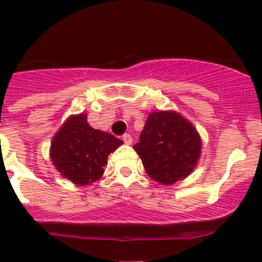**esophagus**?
Listing matches in <instances>:
<instances>
[{
  "mask_svg": "<svg viewBox=\"0 0 262 262\" xmlns=\"http://www.w3.org/2000/svg\"><path fill=\"white\" fill-rule=\"evenodd\" d=\"M122 141H124L126 145H130L132 141H133V138H132L130 135H127V133H125V135L122 136Z\"/></svg>",
  "mask_w": 262,
  "mask_h": 262,
  "instance_id": "1",
  "label": "esophagus"
}]
</instances>
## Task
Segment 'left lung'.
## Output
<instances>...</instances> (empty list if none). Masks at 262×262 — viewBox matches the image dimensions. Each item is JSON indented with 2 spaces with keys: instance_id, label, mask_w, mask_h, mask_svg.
<instances>
[{
  "instance_id": "8db88e82",
  "label": "left lung",
  "mask_w": 262,
  "mask_h": 262,
  "mask_svg": "<svg viewBox=\"0 0 262 262\" xmlns=\"http://www.w3.org/2000/svg\"><path fill=\"white\" fill-rule=\"evenodd\" d=\"M133 148L150 179L169 185L190 174L200 157L201 138L179 113L155 112Z\"/></svg>"
}]
</instances>
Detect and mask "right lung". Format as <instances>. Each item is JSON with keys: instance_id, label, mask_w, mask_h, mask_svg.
I'll return each instance as SVG.
<instances>
[{"instance_id": "right-lung-1", "label": "right lung", "mask_w": 262, "mask_h": 262, "mask_svg": "<svg viewBox=\"0 0 262 262\" xmlns=\"http://www.w3.org/2000/svg\"><path fill=\"white\" fill-rule=\"evenodd\" d=\"M121 144L114 136L90 126L86 114H78L54 136L50 156L63 177L77 185H88L102 176L107 156Z\"/></svg>"}]
</instances>
